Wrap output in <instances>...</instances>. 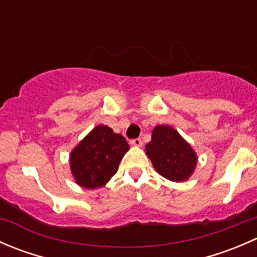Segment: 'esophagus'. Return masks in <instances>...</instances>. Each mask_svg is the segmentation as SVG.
Masks as SVG:
<instances>
[{
  "label": "esophagus",
  "instance_id": "obj_1",
  "mask_svg": "<svg viewBox=\"0 0 257 257\" xmlns=\"http://www.w3.org/2000/svg\"><path fill=\"white\" fill-rule=\"evenodd\" d=\"M131 144L133 145V147H142V145H143V142H142L141 138H136V139H132Z\"/></svg>",
  "mask_w": 257,
  "mask_h": 257
}]
</instances>
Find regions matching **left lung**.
I'll list each match as a JSON object with an SVG mask.
<instances>
[{"mask_svg":"<svg viewBox=\"0 0 257 257\" xmlns=\"http://www.w3.org/2000/svg\"><path fill=\"white\" fill-rule=\"evenodd\" d=\"M145 153L154 169L172 181L188 180L198 160L190 144L170 125L153 129L152 141L145 145Z\"/></svg>","mask_w":257,"mask_h":257,"instance_id":"obj_1","label":"left lung"}]
</instances>
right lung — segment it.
<instances>
[{
  "label": "right lung",
  "instance_id": "1",
  "mask_svg": "<svg viewBox=\"0 0 257 257\" xmlns=\"http://www.w3.org/2000/svg\"><path fill=\"white\" fill-rule=\"evenodd\" d=\"M129 150L123 136L107 125H97L71 153L74 180L85 189L105 185L116 173L121 158Z\"/></svg>",
  "mask_w": 257,
  "mask_h": 257
}]
</instances>
